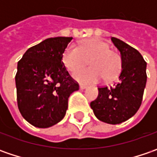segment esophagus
I'll return each instance as SVG.
<instances>
[{
  "label": "esophagus",
  "instance_id": "obj_1",
  "mask_svg": "<svg viewBox=\"0 0 157 157\" xmlns=\"http://www.w3.org/2000/svg\"><path fill=\"white\" fill-rule=\"evenodd\" d=\"M86 87H87V86H85V85H81V84L79 85V88L82 89V90H83V89H86Z\"/></svg>",
  "mask_w": 157,
  "mask_h": 157
}]
</instances>
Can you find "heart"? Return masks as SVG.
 Listing matches in <instances>:
<instances>
[{
  "instance_id": "heart-1",
  "label": "heart",
  "mask_w": 157,
  "mask_h": 157,
  "mask_svg": "<svg viewBox=\"0 0 157 157\" xmlns=\"http://www.w3.org/2000/svg\"><path fill=\"white\" fill-rule=\"evenodd\" d=\"M63 63L67 69L73 71L82 67L87 61L91 67L77 70L72 74L77 81L91 84L111 80L119 74L121 69V57L104 41L91 39L81 45H69L63 54Z\"/></svg>"
}]
</instances>
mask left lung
I'll return each mask as SVG.
<instances>
[{
  "label": "left lung",
  "instance_id": "left-lung-1",
  "mask_svg": "<svg viewBox=\"0 0 157 157\" xmlns=\"http://www.w3.org/2000/svg\"><path fill=\"white\" fill-rule=\"evenodd\" d=\"M111 40L121 57L119 81L111 88H98L99 95L90 105L100 121L115 125L128 121L140 108L147 82V63L135 48L115 37Z\"/></svg>",
  "mask_w": 157,
  "mask_h": 157
}]
</instances>
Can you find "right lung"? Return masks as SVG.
<instances>
[{
  "instance_id": "1",
  "label": "right lung",
  "mask_w": 157,
  "mask_h": 157,
  "mask_svg": "<svg viewBox=\"0 0 157 157\" xmlns=\"http://www.w3.org/2000/svg\"><path fill=\"white\" fill-rule=\"evenodd\" d=\"M72 37L57 36L29 48L17 63L15 86L21 116L34 127L58 123L68 108V99L78 84L62 62Z\"/></svg>"
}]
</instances>
